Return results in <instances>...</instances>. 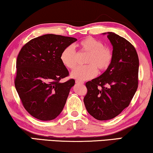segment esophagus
<instances>
[{"label":"esophagus","instance_id":"34e87169","mask_svg":"<svg viewBox=\"0 0 153 153\" xmlns=\"http://www.w3.org/2000/svg\"><path fill=\"white\" fill-rule=\"evenodd\" d=\"M76 83H77V84H83L84 82H83V81H81L76 80Z\"/></svg>","mask_w":153,"mask_h":153}]
</instances>
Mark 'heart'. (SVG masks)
Wrapping results in <instances>:
<instances>
[{"instance_id": "1", "label": "heart", "mask_w": 153, "mask_h": 153, "mask_svg": "<svg viewBox=\"0 0 153 153\" xmlns=\"http://www.w3.org/2000/svg\"><path fill=\"white\" fill-rule=\"evenodd\" d=\"M81 51L88 53L83 66L77 67L71 73V76L78 81L88 80L100 72L109 68L114 59V51L108 46L104 45L100 39L92 37H85L78 44ZM62 65L70 70H73L77 65V54L72 46H68L62 50L60 56Z\"/></svg>"}]
</instances>
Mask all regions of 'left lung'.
<instances>
[{
  "label": "left lung",
  "mask_w": 153,
  "mask_h": 153,
  "mask_svg": "<svg viewBox=\"0 0 153 153\" xmlns=\"http://www.w3.org/2000/svg\"><path fill=\"white\" fill-rule=\"evenodd\" d=\"M114 59L101 76L85 83L83 102L88 112L99 120H110L129 105L139 84V61L135 48L124 37L108 32Z\"/></svg>",
  "instance_id": "1"
}]
</instances>
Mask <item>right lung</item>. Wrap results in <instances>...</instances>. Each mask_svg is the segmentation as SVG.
Listing matches in <instances>:
<instances>
[{
	"label": "right lung",
	"mask_w": 153,
	"mask_h": 153,
	"mask_svg": "<svg viewBox=\"0 0 153 153\" xmlns=\"http://www.w3.org/2000/svg\"><path fill=\"white\" fill-rule=\"evenodd\" d=\"M76 40L47 34L32 39L20 50L14 85L25 109L34 118L51 120L63 109L75 81H60L69 76L60 56L65 48Z\"/></svg>",
	"instance_id": "right-lung-1"
}]
</instances>
